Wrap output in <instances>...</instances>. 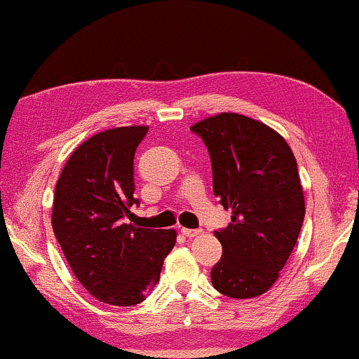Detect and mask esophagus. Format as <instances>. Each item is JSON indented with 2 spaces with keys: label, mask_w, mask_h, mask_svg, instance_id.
<instances>
[{
  "label": "esophagus",
  "mask_w": 359,
  "mask_h": 359,
  "mask_svg": "<svg viewBox=\"0 0 359 359\" xmlns=\"http://www.w3.org/2000/svg\"><path fill=\"white\" fill-rule=\"evenodd\" d=\"M181 233H183L187 238H190V240H194V238L202 234V231H200V229H184V227H183V229H181Z\"/></svg>",
  "instance_id": "34e87169"
}]
</instances>
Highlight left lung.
<instances>
[{"label":"left lung","mask_w":359,"mask_h":359,"mask_svg":"<svg viewBox=\"0 0 359 359\" xmlns=\"http://www.w3.org/2000/svg\"><path fill=\"white\" fill-rule=\"evenodd\" d=\"M207 145L212 187L231 210L215 231L222 257L212 286L234 299H250L273 286L304 219L303 187L294 154L276 130L238 113H219L191 126Z\"/></svg>","instance_id":"8db88e82"}]
</instances>
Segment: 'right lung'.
Masks as SVG:
<instances>
[{"label":"right lung","mask_w":359,"mask_h":359,"mask_svg":"<svg viewBox=\"0 0 359 359\" xmlns=\"http://www.w3.org/2000/svg\"><path fill=\"white\" fill-rule=\"evenodd\" d=\"M149 126L92 135L72 152L56 183L51 224L79 283L99 302L132 306L159 283L175 229L126 224L133 196V157Z\"/></svg>","instance_id":"obj_1"}]
</instances>
